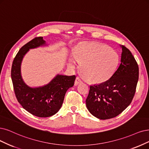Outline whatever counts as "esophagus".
I'll return each instance as SVG.
<instances>
[{"mask_svg": "<svg viewBox=\"0 0 149 149\" xmlns=\"http://www.w3.org/2000/svg\"><path fill=\"white\" fill-rule=\"evenodd\" d=\"M82 83V80H81V79L79 77H77L75 81V85H78L79 84Z\"/></svg>", "mask_w": 149, "mask_h": 149, "instance_id": "1", "label": "esophagus"}]
</instances>
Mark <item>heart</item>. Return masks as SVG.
Instances as JSON below:
<instances>
[{"instance_id":"b5f03b06","label":"heart","mask_w":149,"mask_h":149,"mask_svg":"<svg viewBox=\"0 0 149 149\" xmlns=\"http://www.w3.org/2000/svg\"><path fill=\"white\" fill-rule=\"evenodd\" d=\"M74 56L81 63L80 70L84 78L95 84L102 83L111 78L119 61L116 52L107 45L95 42L81 44L75 50ZM69 65L75 67L73 59L69 60Z\"/></svg>"}]
</instances>
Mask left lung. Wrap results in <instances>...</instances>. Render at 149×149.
<instances>
[{"instance_id": "1", "label": "left lung", "mask_w": 149, "mask_h": 149, "mask_svg": "<svg viewBox=\"0 0 149 149\" xmlns=\"http://www.w3.org/2000/svg\"><path fill=\"white\" fill-rule=\"evenodd\" d=\"M122 56L118 68L110 79L90 86L86 107L95 117L107 120L117 117L134 97L139 79V67L129 49L121 45Z\"/></svg>"}]
</instances>
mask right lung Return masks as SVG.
Wrapping results in <instances>:
<instances>
[{
  "label": "right lung",
  "instance_id": "obj_1",
  "mask_svg": "<svg viewBox=\"0 0 149 149\" xmlns=\"http://www.w3.org/2000/svg\"><path fill=\"white\" fill-rule=\"evenodd\" d=\"M42 37L33 38L16 54L12 63L11 77L15 94L18 101L25 110L38 117H48L56 113L63 104L66 91L73 86L75 75H57L45 86L31 88L27 86L21 75V64L29 49L44 45Z\"/></svg>",
  "mask_w": 149,
  "mask_h": 149
}]
</instances>
